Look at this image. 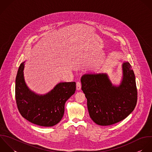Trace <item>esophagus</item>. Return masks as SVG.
Returning <instances> with one entry per match:
<instances>
[{
  "label": "esophagus",
  "mask_w": 152,
  "mask_h": 152,
  "mask_svg": "<svg viewBox=\"0 0 152 152\" xmlns=\"http://www.w3.org/2000/svg\"><path fill=\"white\" fill-rule=\"evenodd\" d=\"M76 89L77 90H80L81 89V83L79 81L76 82Z\"/></svg>",
  "instance_id": "34e87169"
}]
</instances>
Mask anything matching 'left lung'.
Wrapping results in <instances>:
<instances>
[{"instance_id":"8db88e82","label":"left lung","mask_w":152,"mask_h":152,"mask_svg":"<svg viewBox=\"0 0 152 152\" xmlns=\"http://www.w3.org/2000/svg\"><path fill=\"white\" fill-rule=\"evenodd\" d=\"M123 78L119 86L113 85L107 74L84 75L82 90L87 99L90 117L99 126L118 123L134 110L137 89L134 73L130 64H123Z\"/></svg>"}]
</instances>
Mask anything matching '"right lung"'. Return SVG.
Here are the masks:
<instances>
[{"mask_svg":"<svg viewBox=\"0 0 152 152\" xmlns=\"http://www.w3.org/2000/svg\"><path fill=\"white\" fill-rule=\"evenodd\" d=\"M23 63H21L15 81V98L20 115L28 121L42 127L58 123L64 113L67 100L76 91V83H60L49 93L38 95L26 86L23 78Z\"/></svg>","mask_w":152,"mask_h":152,"instance_id":"add662e5","label":"right lung"}]
</instances>
